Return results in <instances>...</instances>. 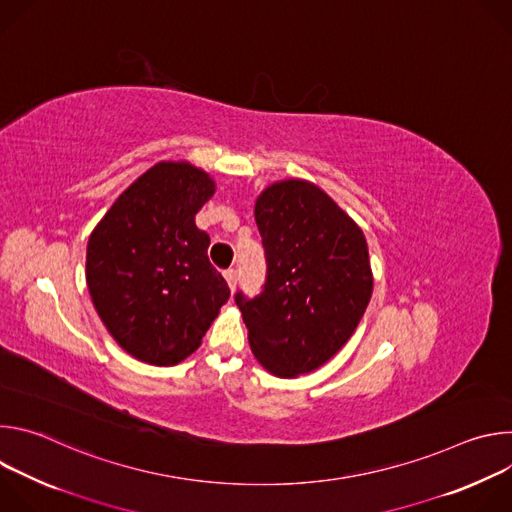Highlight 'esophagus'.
Masks as SVG:
<instances>
[{
  "instance_id": "34e87169",
  "label": "esophagus",
  "mask_w": 512,
  "mask_h": 512,
  "mask_svg": "<svg viewBox=\"0 0 512 512\" xmlns=\"http://www.w3.org/2000/svg\"><path fill=\"white\" fill-rule=\"evenodd\" d=\"M225 279H227L229 287H231V289H235V287H237V279H239L237 269H227V271H225Z\"/></svg>"
}]
</instances>
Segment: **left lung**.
Segmentation results:
<instances>
[{
	"instance_id": "1",
	"label": "left lung",
	"mask_w": 512,
	"mask_h": 512,
	"mask_svg": "<svg viewBox=\"0 0 512 512\" xmlns=\"http://www.w3.org/2000/svg\"><path fill=\"white\" fill-rule=\"evenodd\" d=\"M267 275L235 304L263 367L281 379L306 375L352 336L373 294L369 247L352 218L318 186L285 180L255 202Z\"/></svg>"
}]
</instances>
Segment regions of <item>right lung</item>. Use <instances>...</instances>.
Returning a JSON list of instances; mask_svg holds the SVG:
<instances>
[{"mask_svg": "<svg viewBox=\"0 0 512 512\" xmlns=\"http://www.w3.org/2000/svg\"><path fill=\"white\" fill-rule=\"evenodd\" d=\"M214 194L206 172L160 162L109 208L87 245V285L103 324L137 360L170 367L190 356L231 289L194 223Z\"/></svg>", "mask_w": 512, "mask_h": 512, "instance_id": "add662e5", "label": "right lung"}]
</instances>
